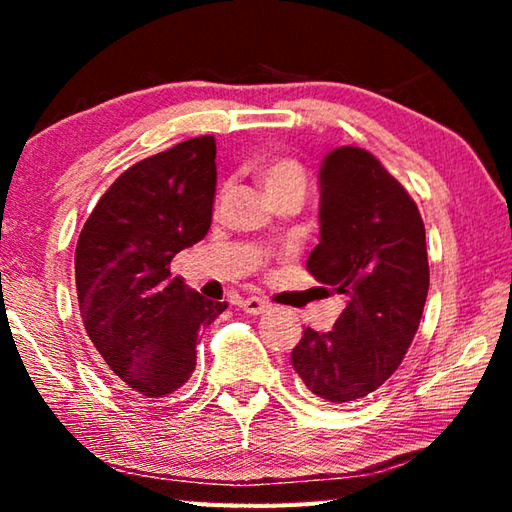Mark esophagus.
<instances>
[{
  "instance_id": "1",
  "label": "esophagus",
  "mask_w": 512,
  "mask_h": 512,
  "mask_svg": "<svg viewBox=\"0 0 512 512\" xmlns=\"http://www.w3.org/2000/svg\"><path fill=\"white\" fill-rule=\"evenodd\" d=\"M239 307L246 311V314H253V316H259V314H264V311H268V300H264V298H257V296H250V298H244L239 302Z\"/></svg>"
}]
</instances>
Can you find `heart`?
<instances>
[{"instance_id": "heart-1", "label": "heart", "mask_w": 512, "mask_h": 512, "mask_svg": "<svg viewBox=\"0 0 512 512\" xmlns=\"http://www.w3.org/2000/svg\"><path fill=\"white\" fill-rule=\"evenodd\" d=\"M259 178H262V185L268 196L291 192V189L305 194V187H307L305 169H302V164L298 160H291V158L268 162L262 169V173H259Z\"/></svg>"}]
</instances>
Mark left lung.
I'll list each match as a JSON object with an SVG mask.
<instances>
[{
  "instance_id": "left-lung-1",
  "label": "left lung",
  "mask_w": 512,
  "mask_h": 512,
  "mask_svg": "<svg viewBox=\"0 0 512 512\" xmlns=\"http://www.w3.org/2000/svg\"><path fill=\"white\" fill-rule=\"evenodd\" d=\"M318 187L320 239L307 268L345 309L329 332L305 329L291 366L320 400L357 402L393 375L418 332L429 291L424 223L406 189L357 146L325 155Z\"/></svg>"
}]
</instances>
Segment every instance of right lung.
Listing matches in <instances>:
<instances>
[{"instance_id": "right-lung-1", "label": "right lung", "mask_w": 512, "mask_h": 512, "mask_svg": "<svg viewBox=\"0 0 512 512\" xmlns=\"http://www.w3.org/2000/svg\"><path fill=\"white\" fill-rule=\"evenodd\" d=\"M214 158V137L203 135L133 164L99 198L76 244L85 332L121 384L146 397L192 377L198 334L228 307L169 273L171 259L210 230Z\"/></svg>"}]
</instances>
